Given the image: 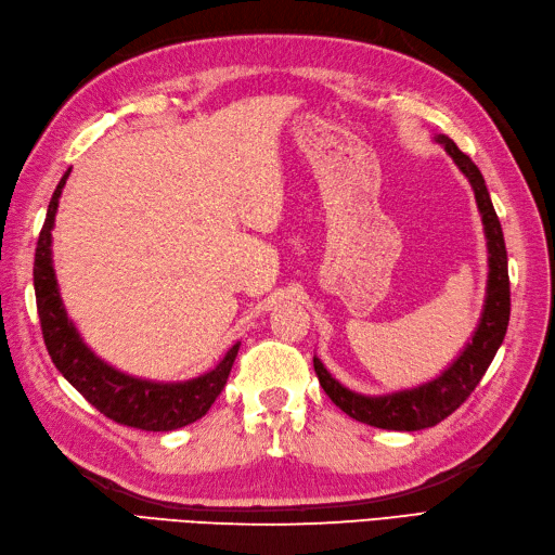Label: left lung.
<instances>
[{
  "instance_id": "1",
  "label": "left lung",
  "mask_w": 555,
  "mask_h": 555,
  "mask_svg": "<svg viewBox=\"0 0 555 555\" xmlns=\"http://www.w3.org/2000/svg\"><path fill=\"white\" fill-rule=\"evenodd\" d=\"M435 142L444 146L461 173L470 180L475 202L482 214L485 237L489 249V280H487V299L479 325L473 335V341L461 351L444 373L437 379L425 382L421 387L385 393V397H365L356 393L327 373L323 361L313 356V367L320 379V387L335 401L349 417L365 425L382 429H399V433H415V429L435 427L449 417L459 405L470 397L479 379L485 377L487 367L494 361L503 337L508 330L511 318V280H508V254L503 242V230L494 204L489 199L487 184L473 158L463 154L447 134H437Z\"/></svg>"
}]
</instances>
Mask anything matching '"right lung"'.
I'll return each mask as SVG.
<instances>
[{
	"mask_svg": "<svg viewBox=\"0 0 555 555\" xmlns=\"http://www.w3.org/2000/svg\"><path fill=\"white\" fill-rule=\"evenodd\" d=\"M70 176V168L59 180L52 194V202L47 208L44 225L40 230L35 249L33 282H35V299L37 313H40L42 337L47 351L52 356L59 373L64 375L73 387H76L85 399H88L96 411L104 413L118 425L146 429V433H170L199 421L211 403L223 391L228 375L235 363L240 344H235L225 359L220 361L214 371L204 373L188 382H150L116 371L104 363L100 356L88 349V344L78 335L76 325L61 301L54 266H52V230L54 216L59 208L61 190Z\"/></svg>",
	"mask_w": 555,
	"mask_h": 555,
	"instance_id": "obj_1",
	"label": "right lung"
}]
</instances>
